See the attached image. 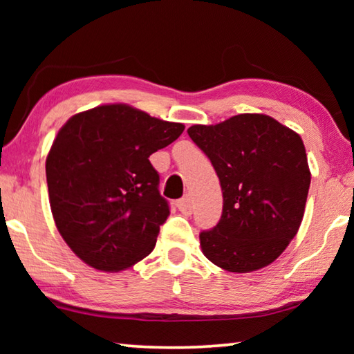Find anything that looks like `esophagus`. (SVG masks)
<instances>
[{"label": "esophagus", "mask_w": 354, "mask_h": 354, "mask_svg": "<svg viewBox=\"0 0 354 354\" xmlns=\"http://www.w3.org/2000/svg\"><path fill=\"white\" fill-rule=\"evenodd\" d=\"M176 206H178L179 211H181V212L185 214V215H190L192 211H194V206H192V200H190L189 195L183 196V198L178 201Z\"/></svg>", "instance_id": "obj_1"}]
</instances>
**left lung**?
Instances as JSON below:
<instances>
[{
    "instance_id": "obj_1",
    "label": "left lung",
    "mask_w": 354,
    "mask_h": 354,
    "mask_svg": "<svg viewBox=\"0 0 354 354\" xmlns=\"http://www.w3.org/2000/svg\"><path fill=\"white\" fill-rule=\"evenodd\" d=\"M187 134L211 160L223 192L220 221L200 232L203 254L234 273L267 267L303 220L310 171L301 137L262 113L194 124Z\"/></svg>"
}]
</instances>
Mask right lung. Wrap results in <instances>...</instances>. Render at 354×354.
Instances as JSON below:
<instances>
[{"label": "right lung", "instance_id": "obj_1", "mask_svg": "<svg viewBox=\"0 0 354 354\" xmlns=\"http://www.w3.org/2000/svg\"><path fill=\"white\" fill-rule=\"evenodd\" d=\"M183 131L128 104L93 107L64 124L46 183L57 231L80 259L118 272L151 253L170 207L148 158Z\"/></svg>", "mask_w": 354, "mask_h": 354}]
</instances>
